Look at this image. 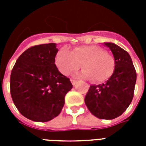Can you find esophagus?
<instances>
[{"label":"esophagus","instance_id":"34e87169","mask_svg":"<svg viewBox=\"0 0 146 146\" xmlns=\"http://www.w3.org/2000/svg\"><path fill=\"white\" fill-rule=\"evenodd\" d=\"M70 81H71V83L73 84V86H75V85L76 84V82H77L76 80H70Z\"/></svg>","mask_w":146,"mask_h":146}]
</instances>
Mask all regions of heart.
Returning a JSON list of instances; mask_svg holds the SVG:
<instances>
[{
  "instance_id": "b5f03b06",
  "label": "heart",
  "mask_w": 146,
  "mask_h": 146,
  "mask_svg": "<svg viewBox=\"0 0 146 146\" xmlns=\"http://www.w3.org/2000/svg\"><path fill=\"white\" fill-rule=\"evenodd\" d=\"M55 63L60 72L65 76L78 70L82 64L85 70L80 76L93 79L98 82L108 80L115 68L113 57L103 48L95 45L77 47L73 51L63 48L57 52Z\"/></svg>"
}]
</instances>
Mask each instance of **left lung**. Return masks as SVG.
<instances>
[{
    "mask_svg": "<svg viewBox=\"0 0 146 146\" xmlns=\"http://www.w3.org/2000/svg\"><path fill=\"white\" fill-rule=\"evenodd\" d=\"M113 54L115 68L106 82L92 85L85 97L89 111L99 119L112 120L120 116L131 103L136 73L129 54L112 42H104Z\"/></svg>",
    "mask_w": 146,
    "mask_h": 146,
    "instance_id": "left-lung-1",
    "label": "left lung"
}]
</instances>
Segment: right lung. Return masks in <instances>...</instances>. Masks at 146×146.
<instances>
[{
	"label": "right lung",
	"mask_w": 146,
	"mask_h": 146,
	"mask_svg": "<svg viewBox=\"0 0 146 146\" xmlns=\"http://www.w3.org/2000/svg\"><path fill=\"white\" fill-rule=\"evenodd\" d=\"M49 43L31 47L17 60L10 75V94L22 115L47 122L59 115L73 85L55 65L58 49Z\"/></svg>",
	"instance_id": "1"
}]
</instances>
